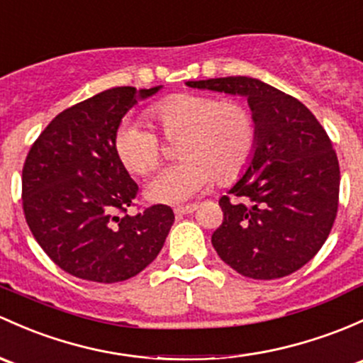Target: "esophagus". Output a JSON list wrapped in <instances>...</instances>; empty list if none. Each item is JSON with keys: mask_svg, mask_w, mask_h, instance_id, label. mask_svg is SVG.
I'll return each mask as SVG.
<instances>
[{"mask_svg": "<svg viewBox=\"0 0 363 363\" xmlns=\"http://www.w3.org/2000/svg\"><path fill=\"white\" fill-rule=\"evenodd\" d=\"M198 208V205L196 203H191V205H182V207H175L174 208V212H175V216H186V213H193L194 211H196Z\"/></svg>", "mask_w": 363, "mask_h": 363, "instance_id": "1", "label": "esophagus"}]
</instances>
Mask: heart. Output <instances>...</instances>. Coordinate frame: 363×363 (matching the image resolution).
<instances>
[{
  "label": "heart",
  "instance_id": "obj_1",
  "mask_svg": "<svg viewBox=\"0 0 363 363\" xmlns=\"http://www.w3.org/2000/svg\"><path fill=\"white\" fill-rule=\"evenodd\" d=\"M147 120L167 140H177V163L155 175L146 194L160 203H182L217 179L231 184L249 169L257 146V121L240 101L207 94H175L150 106ZM118 162L135 175H147L162 162L165 146L152 128L121 121L113 137Z\"/></svg>",
  "mask_w": 363,
  "mask_h": 363
}]
</instances>
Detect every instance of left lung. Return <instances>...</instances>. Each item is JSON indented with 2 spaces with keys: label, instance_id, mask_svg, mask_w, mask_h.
<instances>
[{
  "label": "left lung",
  "instance_id": "1",
  "mask_svg": "<svg viewBox=\"0 0 363 363\" xmlns=\"http://www.w3.org/2000/svg\"><path fill=\"white\" fill-rule=\"evenodd\" d=\"M188 86L245 95L257 121L249 169L219 200L224 219L212 235L213 249L254 280L297 272L322 249L337 216L341 175L329 135L303 102L255 78L228 76Z\"/></svg>",
  "mask_w": 363,
  "mask_h": 363
}]
</instances>
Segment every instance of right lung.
I'll use <instances>...</instances> for the list:
<instances>
[{
	"label": "right lung",
	"instance_id": "right-lung-1",
	"mask_svg": "<svg viewBox=\"0 0 363 363\" xmlns=\"http://www.w3.org/2000/svg\"><path fill=\"white\" fill-rule=\"evenodd\" d=\"M160 86H116L64 109L30 146L22 169V208L48 257L72 277L114 284L135 277L162 250L174 224L167 205L135 216L139 186L118 162L121 118Z\"/></svg>",
	"mask_w": 363,
	"mask_h": 363
}]
</instances>
